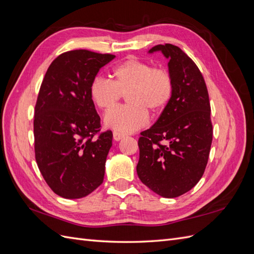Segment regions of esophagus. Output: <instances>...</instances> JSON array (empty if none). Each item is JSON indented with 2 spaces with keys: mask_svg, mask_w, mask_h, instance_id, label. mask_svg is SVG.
<instances>
[{
  "mask_svg": "<svg viewBox=\"0 0 254 254\" xmlns=\"http://www.w3.org/2000/svg\"><path fill=\"white\" fill-rule=\"evenodd\" d=\"M125 136V134H123V133H121V132H119V131H113V139L115 140V141H120L121 139H123V137Z\"/></svg>",
  "mask_w": 254,
  "mask_h": 254,
  "instance_id": "esophagus-1",
  "label": "esophagus"
}]
</instances>
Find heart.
<instances>
[{"mask_svg": "<svg viewBox=\"0 0 254 254\" xmlns=\"http://www.w3.org/2000/svg\"><path fill=\"white\" fill-rule=\"evenodd\" d=\"M112 78L109 81L96 76L90 83L89 93L92 102L103 110L113 108L126 94L129 104L117 107L105 117L106 126L119 132L128 133L144 127L149 121L148 112L161 114L174 95L170 72L134 57L115 65Z\"/></svg>", "mask_w": 254, "mask_h": 254, "instance_id": "obj_1", "label": "heart"}]
</instances>
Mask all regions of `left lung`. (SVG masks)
I'll return each mask as SVG.
<instances>
[{
	"mask_svg": "<svg viewBox=\"0 0 254 254\" xmlns=\"http://www.w3.org/2000/svg\"><path fill=\"white\" fill-rule=\"evenodd\" d=\"M168 58L174 95L166 109L137 142L136 173L156 194L179 197L201 179L213 139L211 106L206 84L196 64L176 45L158 44Z\"/></svg>",
	"mask_w": 254,
	"mask_h": 254,
	"instance_id": "left-lung-1",
	"label": "left lung"
}]
</instances>
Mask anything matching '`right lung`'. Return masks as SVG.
<instances>
[{
    "label": "right lung",
    "instance_id": "add662e5",
    "mask_svg": "<svg viewBox=\"0 0 254 254\" xmlns=\"http://www.w3.org/2000/svg\"><path fill=\"white\" fill-rule=\"evenodd\" d=\"M114 57L68 51L54 59L42 80L34 115L35 157L45 182L60 197L82 198L104 181L112 132H101L89 87Z\"/></svg>",
    "mask_w": 254,
    "mask_h": 254
}]
</instances>
